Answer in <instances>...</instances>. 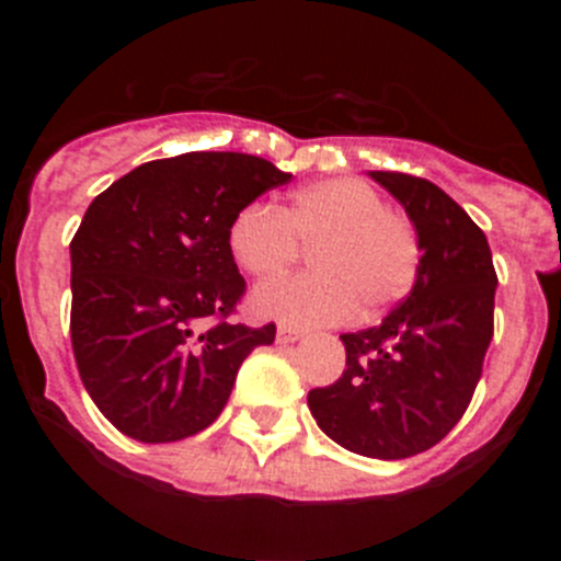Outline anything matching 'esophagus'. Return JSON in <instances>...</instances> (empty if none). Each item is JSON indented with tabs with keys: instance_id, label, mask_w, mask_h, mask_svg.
<instances>
[{
	"instance_id": "1",
	"label": "esophagus",
	"mask_w": 561,
	"mask_h": 561,
	"mask_svg": "<svg viewBox=\"0 0 561 561\" xmlns=\"http://www.w3.org/2000/svg\"><path fill=\"white\" fill-rule=\"evenodd\" d=\"M306 336V331H300V329H291V325H280V329H277V342H297V340H304Z\"/></svg>"
}]
</instances>
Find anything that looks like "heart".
Instances as JSON below:
<instances>
[{"label":"heart","instance_id":"obj_1","mask_svg":"<svg viewBox=\"0 0 561 561\" xmlns=\"http://www.w3.org/2000/svg\"><path fill=\"white\" fill-rule=\"evenodd\" d=\"M317 272L277 277L257 286L252 311L295 325L342 323L359 304L376 314L413 291L421 272V238L404 213L368 182L354 176L314 182L291 196L289 207L247 205L227 230L238 266L255 277L284 272L313 247Z\"/></svg>","mask_w":561,"mask_h":561}]
</instances>
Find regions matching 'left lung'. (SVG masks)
<instances>
[{
  "mask_svg": "<svg viewBox=\"0 0 561 561\" xmlns=\"http://www.w3.org/2000/svg\"><path fill=\"white\" fill-rule=\"evenodd\" d=\"M421 238V272L379 325L342 334L345 370L309 390L317 427L348 453L401 460L435 447L466 413L494 334L492 250L438 185L370 171Z\"/></svg>",
  "mask_w": 561,
  "mask_h": 561,
  "instance_id": "obj_1",
  "label": "left lung"
}]
</instances>
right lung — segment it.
<instances>
[{
    "instance_id": "1",
    "label": "right lung",
    "mask_w": 561,
    "mask_h": 561,
    "mask_svg": "<svg viewBox=\"0 0 561 561\" xmlns=\"http://www.w3.org/2000/svg\"><path fill=\"white\" fill-rule=\"evenodd\" d=\"M289 180L252 153L191 151L134 168L83 213L69 244V334L83 388L123 435L168 444L202 433L250 351L275 342V323L227 320L247 286L227 230Z\"/></svg>"
}]
</instances>
